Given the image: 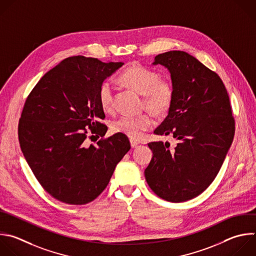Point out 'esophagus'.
Returning a JSON list of instances; mask_svg holds the SVG:
<instances>
[{
    "instance_id": "esophagus-1",
    "label": "esophagus",
    "mask_w": 256,
    "mask_h": 256,
    "mask_svg": "<svg viewBox=\"0 0 256 256\" xmlns=\"http://www.w3.org/2000/svg\"><path fill=\"white\" fill-rule=\"evenodd\" d=\"M130 146H132V148H136V146L138 144V142L136 140H130Z\"/></svg>"
}]
</instances>
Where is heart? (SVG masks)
<instances>
[{
    "instance_id": "obj_1",
    "label": "heart",
    "mask_w": 256,
    "mask_h": 256,
    "mask_svg": "<svg viewBox=\"0 0 256 256\" xmlns=\"http://www.w3.org/2000/svg\"><path fill=\"white\" fill-rule=\"evenodd\" d=\"M120 80L128 88L144 96V106L152 114L164 116L171 108L175 96V85L172 79L160 78V74L158 71L136 64L122 72ZM114 92L116 88L112 81L106 80L100 84L98 102L102 110L106 114L114 112ZM152 126L154 120L150 114L124 116L112 122V130L132 138H138L144 132L152 128Z\"/></svg>"
}]
</instances>
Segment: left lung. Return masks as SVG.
I'll return each mask as SVG.
<instances>
[{"label": "left lung", "mask_w": 256, "mask_h": 256, "mask_svg": "<svg viewBox=\"0 0 256 256\" xmlns=\"http://www.w3.org/2000/svg\"><path fill=\"white\" fill-rule=\"evenodd\" d=\"M171 73L175 96L168 116L154 130L178 144H148L152 158L144 177L152 192L168 202H185L204 192L216 178L232 144L235 120L219 75L184 51L154 57Z\"/></svg>", "instance_id": "left-lung-1"}]
</instances>
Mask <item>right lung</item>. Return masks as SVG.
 I'll return each mask as SVG.
<instances>
[{"mask_svg": "<svg viewBox=\"0 0 256 256\" xmlns=\"http://www.w3.org/2000/svg\"><path fill=\"white\" fill-rule=\"evenodd\" d=\"M124 65L73 56L49 70L28 96L19 120L21 150L36 179L53 198L84 205L106 188L130 150L124 134L88 146V130L104 136L108 126L98 102L104 80Z\"/></svg>", "mask_w": 256, "mask_h": 256, "instance_id": "right-lung-1", "label": "right lung"}]
</instances>
